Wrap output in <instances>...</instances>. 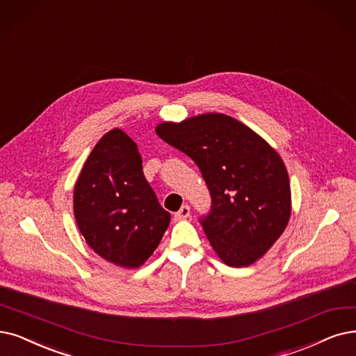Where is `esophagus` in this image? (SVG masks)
Listing matches in <instances>:
<instances>
[{"label": "esophagus", "instance_id": "34e87169", "mask_svg": "<svg viewBox=\"0 0 356 356\" xmlns=\"http://www.w3.org/2000/svg\"><path fill=\"white\" fill-rule=\"evenodd\" d=\"M188 216H190V206H188V204L182 206V207L175 213V219H177V220H184V219H187Z\"/></svg>", "mask_w": 356, "mask_h": 356}]
</instances>
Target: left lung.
Returning <instances> with one entry per match:
<instances>
[{"label":"left lung","instance_id":"obj_1","mask_svg":"<svg viewBox=\"0 0 356 356\" xmlns=\"http://www.w3.org/2000/svg\"><path fill=\"white\" fill-rule=\"evenodd\" d=\"M156 134L200 168L211 195L200 223L219 259L231 267L261 259L291 218L289 177L279 153L225 113L162 122Z\"/></svg>","mask_w":356,"mask_h":356}]
</instances>
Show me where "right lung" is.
Instances as JSON below:
<instances>
[{
    "label": "right lung",
    "mask_w": 356,
    "mask_h": 356,
    "mask_svg": "<svg viewBox=\"0 0 356 356\" xmlns=\"http://www.w3.org/2000/svg\"><path fill=\"white\" fill-rule=\"evenodd\" d=\"M73 198L74 218L89 247L127 268L150 257L170 222L145 178L137 145L120 129L97 141Z\"/></svg>",
    "instance_id": "add662e5"
}]
</instances>
